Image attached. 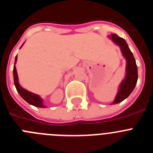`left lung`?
Segmentation results:
<instances>
[{"mask_svg":"<svg viewBox=\"0 0 153 153\" xmlns=\"http://www.w3.org/2000/svg\"><path fill=\"white\" fill-rule=\"evenodd\" d=\"M115 44L120 46L122 53L126 60V76L122 83L120 84V90L115 100L112 104H117L122 102L126 98L130 95L132 90H134L137 83L138 70L136 60L132 55V53L129 50V46L126 44V40L122 37H120L117 34L113 33L109 36Z\"/></svg>","mask_w":153,"mask_h":153,"instance_id":"left-lung-1","label":"left lung"}]
</instances>
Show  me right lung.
Segmentation results:
<instances>
[{
	"label": "right lung",
	"mask_w": 153,
	"mask_h": 153,
	"mask_svg": "<svg viewBox=\"0 0 153 153\" xmlns=\"http://www.w3.org/2000/svg\"><path fill=\"white\" fill-rule=\"evenodd\" d=\"M23 46V45H22ZM21 46V47H22ZM17 56H16L15 57V63L17 62ZM13 81H14V85H15V87L17 89V91L18 92V93L21 95V97L24 99V100L27 101L28 103L33 105V106H36V107H40V108H45L44 105L43 104V100L42 99L39 97L38 95L34 94L33 93H30V92L27 91V90H24L23 87H21V85L19 84L18 83V76H17V70H16V67L13 66Z\"/></svg>",
	"instance_id": "1"
}]
</instances>
